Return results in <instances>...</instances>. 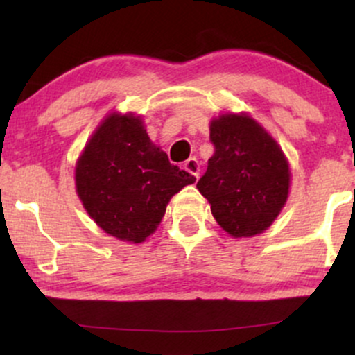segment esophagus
<instances>
[{
    "label": "esophagus",
    "mask_w": 355,
    "mask_h": 355,
    "mask_svg": "<svg viewBox=\"0 0 355 355\" xmlns=\"http://www.w3.org/2000/svg\"><path fill=\"white\" fill-rule=\"evenodd\" d=\"M185 170L189 173H191L193 175L195 178H198V173H200V164H198V160L197 158H189V160L185 162Z\"/></svg>",
    "instance_id": "1"
}]
</instances>
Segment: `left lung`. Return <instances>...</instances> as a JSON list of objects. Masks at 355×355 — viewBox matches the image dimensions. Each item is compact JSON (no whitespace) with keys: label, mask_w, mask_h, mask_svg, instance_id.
<instances>
[{"label":"left lung","mask_w":355,"mask_h":355,"mask_svg":"<svg viewBox=\"0 0 355 355\" xmlns=\"http://www.w3.org/2000/svg\"><path fill=\"white\" fill-rule=\"evenodd\" d=\"M215 152L197 189L211 214L234 237L270 227L288 195V164L277 141L247 115H222L210 123Z\"/></svg>","instance_id":"1"}]
</instances>
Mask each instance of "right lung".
<instances>
[{"instance_id": "right-lung-1", "label": "right lung", "mask_w": 355, "mask_h": 355, "mask_svg": "<svg viewBox=\"0 0 355 355\" xmlns=\"http://www.w3.org/2000/svg\"><path fill=\"white\" fill-rule=\"evenodd\" d=\"M75 178L89 217L107 234L135 243L153 234L170 198L195 182L152 144L140 116L118 113L89 138Z\"/></svg>"}]
</instances>
